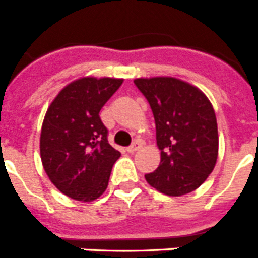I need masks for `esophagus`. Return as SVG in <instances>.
<instances>
[{
  "label": "esophagus",
  "instance_id": "obj_1",
  "mask_svg": "<svg viewBox=\"0 0 258 258\" xmlns=\"http://www.w3.org/2000/svg\"><path fill=\"white\" fill-rule=\"evenodd\" d=\"M141 147H142V145H141V142H138V141H136V142L132 143V145L129 146V147H127L126 150H127V152H131V154H134V152L138 151V150H140Z\"/></svg>",
  "mask_w": 258,
  "mask_h": 258
}]
</instances>
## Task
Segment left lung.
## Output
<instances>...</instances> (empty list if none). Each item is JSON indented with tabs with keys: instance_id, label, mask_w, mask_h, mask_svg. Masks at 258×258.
<instances>
[{
	"instance_id": "1",
	"label": "left lung",
	"mask_w": 258,
	"mask_h": 258,
	"mask_svg": "<svg viewBox=\"0 0 258 258\" xmlns=\"http://www.w3.org/2000/svg\"><path fill=\"white\" fill-rule=\"evenodd\" d=\"M156 125L160 165L145 174L157 191L181 197L197 190L213 170L218 155L214 109L199 89L173 77L137 79Z\"/></svg>"
}]
</instances>
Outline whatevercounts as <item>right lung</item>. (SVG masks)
<instances>
[{"instance_id":"add662e5","label":"right lung","mask_w":258,"mask_h":258,"mask_svg":"<svg viewBox=\"0 0 258 258\" xmlns=\"http://www.w3.org/2000/svg\"><path fill=\"white\" fill-rule=\"evenodd\" d=\"M121 79L84 77L66 86L50 104L41 131L42 165L60 192L92 202L104 192L120 152L108 143L99 111Z\"/></svg>"}]
</instances>
